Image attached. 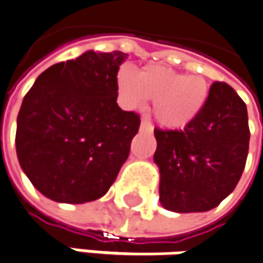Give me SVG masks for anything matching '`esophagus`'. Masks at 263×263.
I'll return each mask as SVG.
<instances>
[{"label":"esophagus","mask_w":263,"mask_h":263,"mask_svg":"<svg viewBox=\"0 0 263 263\" xmlns=\"http://www.w3.org/2000/svg\"><path fill=\"white\" fill-rule=\"evenodd\" d=\"M140 131L152 132V131H153V126H152V123H150L148 120L143 119V120H141V125H140Z\"/></svg>","instance_id":"1"}]
</instances>
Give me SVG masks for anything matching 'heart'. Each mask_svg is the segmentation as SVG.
<instances>
[{
	"mask_svg": "<svg viewBox=\"0 0 263 263\" xmlns=\"http://www.w3.org/2000/svg\"><path fill=\"white\" fill-rule=\"evenodd\" d=\"M120 101L126 108H141L153 101L156 122L170 129L189 125L201 115L210 98V86L201 76H186L163 65H146L140 74L129 65L116 76Z\"/></svg>",
	"mask_w": 263,
	"mask_h": 263,
	"instance_id": "1",
	"label": "heart"
}]
</instances>
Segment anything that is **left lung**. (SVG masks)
Listing matches in <instances>:
<instances>
[{"label": "left lung", "mask_w": 263, "mask_h": 263, "mask_svg": "<svg viewBox=\"0 0 263 263\" xmlns=\"http://www.w3.org/2000/svg\"><path fill=\"white\" fill-rule=\"evenodd\" d=\"M159 199L170 211L217 207L244 171L250 129L246 102L224 82H214L201 115L184 129H155Z\"/></svg>", "instance_id": "8db88e82"}]
</instances>
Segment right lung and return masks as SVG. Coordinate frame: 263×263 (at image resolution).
<instances>
[{"label":"right lung","instance_id":"add662e5","mask_svg":"<svg viewBox=\"0 0 263 263\" xmlns=\"http://www.w3.org/2000/svg\"><path fill=\"white\" fill-rule=\"evenodd\" d=\"M123 52L89 50L41 72L17 115L16 152L34 187L56 202L104 196L129 156L140 116L117 105Z\"/></svg>","mask_w":263,"mask_h":263}]
</instances>
